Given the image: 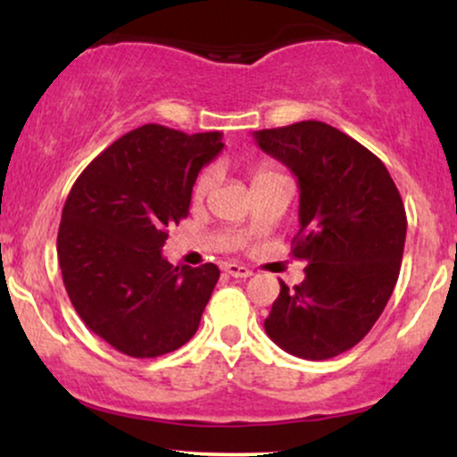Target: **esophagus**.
<instances>
[{
  "mask_svg": "<svg viewBox=\"0 0 457 457\" xmlns=\"http://www.w3.org/2000/svg\"><path fill=\"white\" fill-rule=\"evenodd\" d=\"M225 272L232 277H238V279H246V277H251L253 272H251L246 266L243 264H236V262H229V264H225Z\"/></svg>",
  "mask_w": 457,
  "mask_h": 457,
  "instance_id": "esophagus-1",
  "label": "esophagus"
}]
</instances>
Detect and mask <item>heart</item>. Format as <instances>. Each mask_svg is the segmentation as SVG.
<instances>
[{"label": "heart", "mask_w": 457, "mask_h": 457, "mask_svg": "<svg viewBox=\"0 0 457 457\" xmlns=\"http://www.w3.org/2000/svg\"><path fill=\"white\" fill-rule=\"evenodd\" d=\"M270 171H272V170H269V167H258V170H255L253 180H255V178H260V176L270 174ZM214 180H217V171H214V170H204L202 174L197 176L195 187H193V193H195L197 197H199V195H204V193L211 191V187L214 185Z\"/></svg>", "instance_id": "obj_1"}]
</instances>
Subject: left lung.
I'll list each match as a JSON object with an SVG mask.
<instances>
[{"mask_svg": "<svg viewBox=\"0 0 457 457\" xmlns=\"http://www.w3.org/2000/svg\"><path fill=\"white\" fill-rule=\"evenodd\" d=\"M255 141L298 178V234L305 260L295 290L281 281L264 328L286 353L324 361L370 333L400 275L406 211L385 162L318 120L255 130Z\"/></svg>", "mask_w": 457, "mask_h": 457, "instance_id": "1", "label": "left lung"}]
</instances>
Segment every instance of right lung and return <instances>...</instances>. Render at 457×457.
<instances>
[{"label": "right lung", "mask_w": 457, "mask_h": 457, "mask_svg": "<svg viewBox=\"0 0 457 457\" xmlns=\"http://www.w3.org/2000/svg\"><path fill=\"white\" fill-rule=\"evenodd\" d=\"M221 133L145 124L113 141L68 193L57 260L86 327L135 359L174 353L195 335L219 269L162 258L167 228L188 214L195 178Z\"/></svg>", "instance_id": "right-lung-1"}]
</instances>
